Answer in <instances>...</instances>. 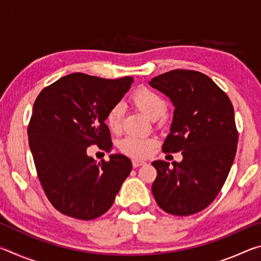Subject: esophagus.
I'll list each match as a JSON object with an SVG mask.
<instances>
[{
  "mask_svg": "<svg viewBox=\"0 0 261 261\" xmlns=\"http://www.w3.org/2000/svg\"><path fill=\"white\" fill-rule=\"evenodd\" d=\"M145 163H146V162L143 161V160H139V159H134V160H132V166H134V168L144 166Z\"/></svg>",
  "mask_w": 261,
  "mask_h": 261,
  "instance_id": "34e87169",
  "label": "esophagus"
}]
</instances>
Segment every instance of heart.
<instances>
[{
	"label": "heart",
	"mask_w": 261,
	"mask_h": 261,
	"mask_svg": "<svg viewBox=\"0 0 261 261\" xmlns=\"http://www.w3.org/2000/svg\"><path fill=\"white\" fill-rule=\"evenodd\" d=\"M131 101L145 116L149 120H158L167 112L166 100L149 88L141 87L135 91L131 95ZM123 116V106L121 103L114 105L108 110L106 116V123L112 132H118L121 129ZM156 140L144 136H129L121 140L120 149L132 158H145L155 147Z\"/></svg>",
	"instance_id": "b5f03b06"
}]
</instances>
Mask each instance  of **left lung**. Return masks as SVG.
Masks as SVG:
<instances>
[{
	"label": "left lung",
	"instance_id": "obj_1",
	"mask_svg": "<svg viewBox=\"0 0 261 261\" xmlns=\"http://www.w3.org/2000/svg\"><path fill=\"white\" fill-rule=\"evenodd\" d=\"M149 85L162 92L175 110L165 153L182 152L183 160H156L152 192L158 205L173 215L205 210L228 177L236 155L238 132L228 95L206 76L192 70H173L154 77Z\"/></svg>",
	"mask_w": 261,
	"mask_h": 261
}]
</instances>
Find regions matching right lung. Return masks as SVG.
<instances>
[{"label":"right lung","instance_id":"add662e5","mask_svg":"<svg viewBox=\"0 0 261 261\" xmlns=\"http://www.w3.org/2000/svg\"><path fill=\"white\" fill-rule=\"evenodd\" d=\"M132 77L105 79L76 72L40 92L29 124V144L43 191L57 211L79 220L105 214L132 163L122 154L96 163L87 147L112 151L106 116L130 90Z\"/></svg>","mask_w":261,"mask_h":261}]
</instances>
